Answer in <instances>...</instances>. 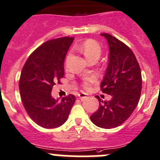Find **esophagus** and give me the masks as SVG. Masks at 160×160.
Wrapping results in <instances>:
<instances>
[{"label":"esophagus","mask_w":160,"mask_h":160,"mask_svg":"<svg viewBox=\"0 0 160 160\" xmlns=\"http://www.w3.org/2000/svg\"><path fill=\"white\" fill-rule=\"evenodd\" d=\"M78 98H79V99H80L82 101V100H83L84 98H87V94L84 93H80L78 94Z\"/></svg>","instance_id":"esophagus-1"}]
</instances>
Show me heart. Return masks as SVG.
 Wrapping results in <instances>:
<instances>
[{"label":"heart","instance_id":"b5f03b06","mask_svg":"<svg viewBox=\"0 0 160 160\" xmlns=\"http://www.w3.org/2000/svg\"><path fill=\"white\" fill-rule=\"evenodd\" d=\"M77 49L84 54V56L88 58L89 60L95 57L99 58L101 54V46L98 42L94 39H87L81 43L80 45L77 46ZM71 52L69 53L68 57L70 56ZM98 82V77L96 74H91V75L85 76L83 77L81 81V86L83 89L89 90L91 89L92 86Z\"/></svg>","mask_w":160,"mask_h":160}]
</instances>
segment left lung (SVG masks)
<instances>
[{
	"label": "left lung",
	"mask_w": 160,
	"mask_h": 160,
	"mask_svg": "<svg viewBox=\"0 0 160 160\" xmlns=\"http://www.w3.org/2000/svg\"><path fill=\"white\" fill-rule=\"evenodd\" d=\"M101 35L107 38L110 50L101 90L111 95V99L103 101L96 96L99 108L90 116V120L97 126L109 129L123 124L137 107L142 80L139 64L130 48L110 34Z\"/></svg>",
	"instance_id": "obj_1"
}]
</instances>
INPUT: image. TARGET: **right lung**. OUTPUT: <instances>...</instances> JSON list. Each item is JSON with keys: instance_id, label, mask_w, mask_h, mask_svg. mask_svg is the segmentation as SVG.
Masks as SVG:
<instances>
[{"instance_id": "obj_1", "label": "right lung", "mask_w": 160, "mask_h": 160, "mask_svg": "<svg viewBox=\"0 0 160 160\" xmlns=\"http://www.w3.org/2000/svg\"><path fill=\"white\" fill-rule=\"evenodd\" d=\"M73 37H62L46 42L28 56L19 80L22 104L37 125L54 128L65 123L75 96L61 101L52 97V89L64 77V59Z\"/></svg>"}]
</instances>
